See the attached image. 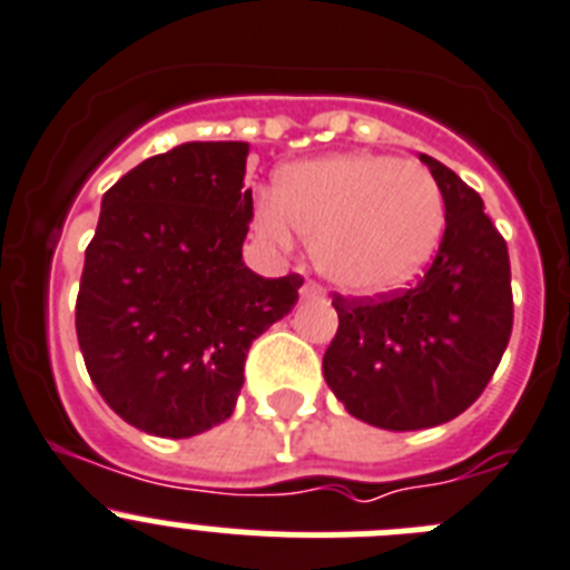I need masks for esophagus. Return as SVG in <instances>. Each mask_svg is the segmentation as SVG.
<instances>
[{
  "label": "esophagus",
  "instance_id": "esophagus-1",
  "mask_svg": "<svg viewBox=\"0 0 570 570\" xmlns=\"http://www.w3.org/2000/svg\"><path fill=\"white\" fill-rule=\"evenodd\" d=\"M301 295L309 297V301H315V297L323 295V286L315 284V281H306V284L301 286Z\"/></svg>",
  "mask_w": 570,
  "mask_h": 570
}]
</instances>
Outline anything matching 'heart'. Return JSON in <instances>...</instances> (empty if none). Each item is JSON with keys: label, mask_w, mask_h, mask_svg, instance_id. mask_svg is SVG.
<instances>
[{"label": "heart", "mask_w": 570, "mask_h": 570, "mask_svg": "<svg viewBox=\"0 0 570 570\" xmlns=\"http://www.w3.org/2000/svg\"><path fill=\"white\" fill-rule=\"evenodd\" d=\"M445 202L417 161L335 156L286 167L275 196L255 202V229L278 249L295 233L315 240V264L346 292L374 295L406 284L438 249Z\"/></svg>", "instance_id": "1"}]
</instances>
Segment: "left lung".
Wrapping results in <instances>:
<instances>
[{"label":"left lung","instance_id":"8db88e82","mask_svg":"<svg viewBox=\"0 0 570 570\" xmlns=\"http://www.w3.org/2000/svg\"><path fill=\"white\" fill-rule=\"evenodd\" d=\"M443 189L445 229L432 266L409 289L332 295L337 332L323 377L363 423L414 432L454 420L489 386L514 326L509 247L483 198L420 156Z\"/></svg>","mask_w":570,"mask_h":570}]
</instances>
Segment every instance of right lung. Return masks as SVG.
Wrapping results in <instances>:
<instances>
[{
	"label": "right lung",
	"instance_id": "right-lung-1",
	"mask_svg": "<svg viewBox=\"0 0 570 570\" xmlns=\"http://www.w3.org/2000/svg\"><path fill=\"white\" fill-rule=\"evenodd\" d=\"M247 156V141H189L101 198L76 335L107 406L156 438H193L233 414L249 346L304 286L297 273L261 278L240 261Z\"/></svg>",
	"mask_w": 570,
	"mask_h": 570
}]
</instances>
